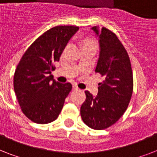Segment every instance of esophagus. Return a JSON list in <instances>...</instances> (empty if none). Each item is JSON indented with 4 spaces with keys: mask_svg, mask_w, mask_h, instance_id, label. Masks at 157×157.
Segmentation results:
<instances>
[{
    "mask_svg": "<svg viewBox=\"0 0 157 157\" xmlns=\"http://www.w3.org/2000/svg\"><path fill=\"white\" fill-rule=\"evenodd\" d=\"M72 90H78L80 89H79L76 85H74V86H72Z\"/></svg>",
    "mask_w": 157,
    "mask_h": 157,
    "instance_id": "1",
    "label": "esophagus"
}]
</instances>
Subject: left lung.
Masks as SVG:
<instances>
[{
  "label": "left lung",
  "instance_id": "8db88e82",
  "mask_svg": "<svg viewBox=\"0 0 157 157\" xmlns=\"http://www.w3.org/2000/svg\"><path fill=\"white\" fill-rule=\"evenodd\" d=\"M99 43L95 71L103 76L96 96L88 90L81 107V118L89 127L103 129L115 124L128 107L133 93V73L128 53L115 33L94 26Z\"/></svg>",
  "mask_w": 157,
  "mask_h": 157
}]
</instances>
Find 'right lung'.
Instances as JSON below:
<instances>
[{"label": "right lung", "instance_id": "obj_1", "mask_svg": "<svg viewBox=\"0 0 157 157\" xmlns=\"http://www.w3.org/2000/svg\"><path fill=\"white\" fill-rule=\"evenodd\" d=\"M78 27L58 26L38 37L22 57L14 72L13 89L22 111L37 124H47L59 117L70 83L62 84L51 75L53 63L59 61Z\"/></svg>", "mask_w": 157, "mask_h": 157}]
</instances>
